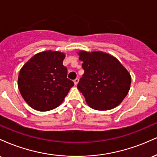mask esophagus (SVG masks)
I'll return each mask as SVG.
<instances>
[{
	"mask_svg": "<svg viewBox=\"0 0 157 157\" xmlns=\"http://www.w3.org/2000/svg\"><path fill=\"white\" fill-rule=\"evenodd\" d=\"M79 82V79L78 78H76L75 80H74V82H75V85H77V83H78Z\"/></svg>",
	"mask_w": 157,
	"mask_h": 157,
	"instance_id": "obj_1",
	"label": "esophagus"
}]
</instances>
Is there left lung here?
<instances>
[{"label": "left lung", "mask_w": 157, "mask_h": 157, "mask_svg": "<svg viewBox=\"0 0 157 157\" xmlns=\"http://www.w3.org/2000/svg\"><path fill=\"white\" fill-rule=\"evenodd\" d=\"M84 75L77 89L90 107L99 111L110 110L120 105L130 89L131 77L113 56L101 52L81 51Z\"/></svg>", "instance_id": "left-lung-1"}]
</instances>
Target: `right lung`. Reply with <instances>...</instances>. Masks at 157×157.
Returning <instances> with one entry per match:
<instances>
[{
	"instance_id": "right-lung-1",
	"label": "right lung",
	"mask_w": 157,
	"mask_h": 157,
	"mask_svg": "<svg viewBox=\"0 0 157 157\" xmlns=\"http://www.w3.org/2000/svg\"><path fill=\"white\" fill-rule=\"evenodd\" d=\"M64 54L46 51L32 57L21 68L18 89L32 109L46 111L63 101L74 82L67 78V68L63 65Z\"/></svg>"
}]
</instances>
